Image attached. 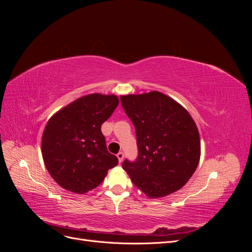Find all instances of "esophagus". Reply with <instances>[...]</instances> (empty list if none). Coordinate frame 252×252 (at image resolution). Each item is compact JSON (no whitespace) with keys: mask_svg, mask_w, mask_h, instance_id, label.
Here are the masks:
<instances>
[{"mask_svg":"<svg viewBox=\"0 0 252 252\" xmlns=\"http://www.w3.org/2000/svg\"><path fill=\"white\" fill-rule=\"evenodd\" d=\"M117 157H118V158H119V162L121 163L122 161H123V158H124V154L122 151H120L119 154L117 155Z\"/></svg>","mask_w":252,"mask_h":252,"instance_id":"obj_1","label":"esophagus"}]
</instances>
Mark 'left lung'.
<instances>
[{"label":"left lung","instance_id":"obj_1","mask_svg":"<svg viewBox=\"0 0 252 252\" xmlns=\"http://www.w3.org/2000/svg\"><path fill=\"white\" fill-rule=\"evenodd\" d=\"M135 128L138 157L123 169L149 197L168 195L184 186L201 156L200 135L188 111L158 91L121 96Z\"/></svg>","mask_w":252,"mask_h":252}]
</instances>
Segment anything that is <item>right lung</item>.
Here are the masks:
<instances>
[{
    "label": "right lung",
    "mask_w": 252,
    "mask_h": 252,
    "mask_svg": "<svg viewBox=\"0 0 252 252\" xmlns=\"http://www.w3.org/2000/svg\"><path fill=\"white\" fill-rule=\"evenodd\" d=\"M118 104L116 95L89 94L50 118L43 133L42 155L61 187L85 193L100 185L107 171L118 165L101 130Z\"/></svg>",
    "instance_id": "add662e5"
}]
</instances>
